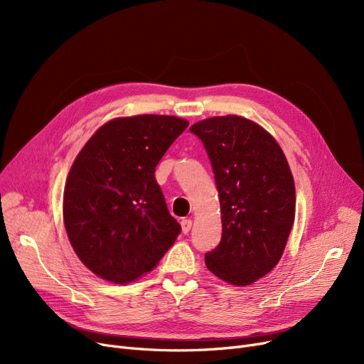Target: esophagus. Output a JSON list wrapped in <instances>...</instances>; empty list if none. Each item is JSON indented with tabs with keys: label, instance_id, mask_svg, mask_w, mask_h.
<instances>
[{
	"label": "esophagus",
	"instance_id": "obj_1",
	"mask_svg": "<svg viewBox=\"0 0 364 364\" xmlns=\"http://www.w3.org/2000/svg\"><path fill=\"white\" fill-rule=\"evenodd\" d=\"M192 224H193V221L190 220V218H186V220L181 221V228H183V233L184 235H187L190 232V228H192Z\"/></svg>",
	"mask_w": 364,
	"mask_h": 364
}]
</instances>
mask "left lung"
<instances>
[{
    "instance_id": "1",
    "label": "left lung",
    "mask_w": 364,
    "mask_h": 364,
    "mask_svg": "<svg viewBox=\"0 0 364 364\" xmlns=\"http://www.w3.org/2000/svg\"><path fill=\"white\" fill-rule=\"evenodd\" d=\"M190 131L211 161L221 206V240L205 264L227 283L251 284L277 265L294 225L291 168L272 134L237 114L203 119Z\"/></svg>"
}]
</instances>
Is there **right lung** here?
<instances>
[{"label":"right lung","mask_w":364,"mask_h":364,"mask_svg":"<svg viewBox=\"0 0 364 364\" xmlns=\"http://www.w3.org/2000/svg\"><path fill=\"white\" fill-rule=\"evenodd\" d=\"M188 122L168 114L112 119L76 156L63 221L75 254L99 277L124 284L151 272L181 225L166 208L155 168Z\"/></svg>","instance_id":"obj_1"}]
</instances>
